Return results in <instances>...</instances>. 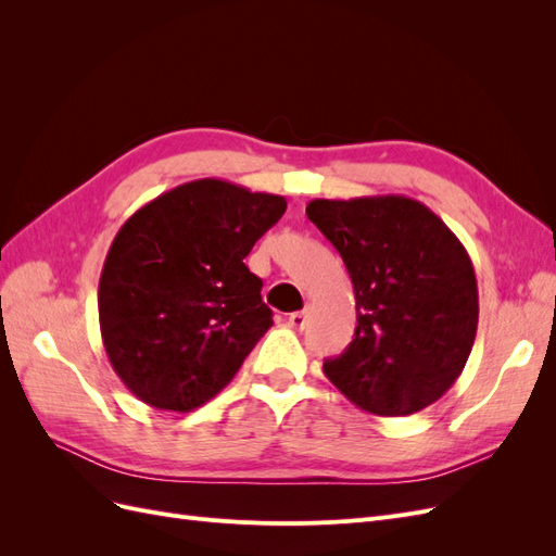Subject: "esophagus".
<instances>
[{
    "label": "esophagus",
    "mask_w": 556,
    "mask_h": 556,
    "mask_svg": "<svg viewBox=\"0 0 556 556\" xmlns=\"http://www.w3.org/2000/svg\"><path fill=\"white\" fill-rule=\"evenodd\" d=\"M306 317H308V311H296L288 317V325L292 329H304L306 327Z\"/></svg>",
    "instance_id": "1"
}]
</instances>
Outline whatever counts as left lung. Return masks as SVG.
Masks as SVG:
<instances>
[{"instance_id":"left-lung-1","label":"left lung","mask_w":556,"mask_h":556,"mask_svg":"<svg viewBox=\"0 0 556 556\" xmlns=\"http://www.w3.org/2000/svg\"><path fill=\"white\" fill-rule=\"evenodd\" d=\"M306 215L341 252L357 306L355 339L325 362V376L374 415L439 401L478 331V280L462 241L403 194L313 199Z\"/></svg>"}]
</instances>
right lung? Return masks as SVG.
<instances>
[{
	"mask_svg": "<svg viewBox=\"0 0 556 556\" xmlns=\"http://www.w3.org/2000/svg\"><path fill=\"white\" fill-rule=\"evenodd\" d=\"M285 208V197L201 178L148 201L115 233L99 278V329L134 396L190 413L237 376L274 325L243 260Z\"/></svg>",
	"mask_w": 556,
	"mask_h": 556,
	"instance_id": "add662e5",
	"label": "right lung"
}]
</instances>
